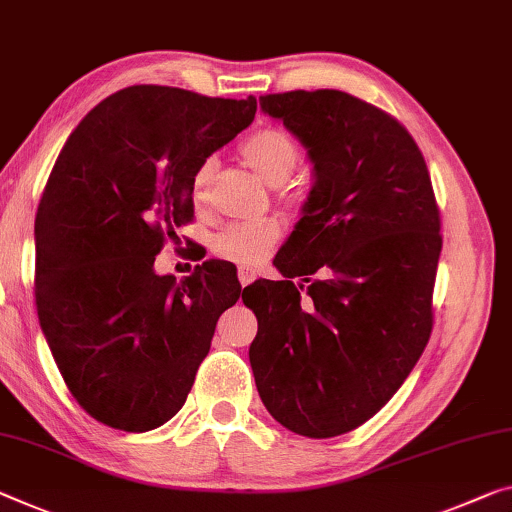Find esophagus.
<instances>
[{"label":"esophagus","mask_w":512,"mask_h":512,"mask_svg":"<svg viewBox=\"0 0 512 512\" xmlns=\"http://www.w3.org/2000/svg\"><path fill=\"white\" fill-rule=\"evenodd\" d=\"M255 278H257V271L255 269H248V266H239V282H241V287L250 285V282H253Z\"/></svg>","instance_id":"esophagus-1"}]
</instances>
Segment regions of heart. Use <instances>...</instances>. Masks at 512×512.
Instances as JSON below:
<instances>
[{
    "label": "heart",
    "instance_id": "obj_1",
    "mask_svg": "<svg viewBox=\"0 0 512 512\" xmlns=\"http://www.w3.org/2000/svg\"><path fill=\"white\" fill-rule=\"evenodd\" d=\"M241 157L266 184L280 186L294 175L300 161V148L285 129L262 127L241 143ZM214 170L216 164L207 159L193 175L191 193L198 205H202L209 196ZM280 234L282 230L278 221L232 223L216 234L212 246L214 253L223 259H230V262L241 266H255L278 246Z\"/></svg>",
    "mask_w": 512,
    "mask_h": 512
}]
</instances>
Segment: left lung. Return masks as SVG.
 Masks as SVG:
<instances>
[{
	"label": "left lung",
	"instance_id": "1",
	"mask_svg": "<svg viewBox=\"0 0 512 512\" xmlns=\"http://www.w3.org/2000/svg\"><path fill=\"white\" fill-rule=\"evenodd\" d=\"M305 145L314 186L275 257L285 278L243 296L257 316L250 367L275 421L335 437L392 399L433 330L440 209L424 154L399 120L342 91L259 97ZM283 257L280 258L279 255Z\"/></svg>",
	"mask_w": 512,
	"mask_h": 512
}]
</instances>
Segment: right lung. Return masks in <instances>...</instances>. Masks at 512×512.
I'll return each mask as SVG.
<instances>
[{"instance_id": "1", "label": "right lung", "mask_w": 512, "mask_h": 512, "mask_svg": "<svg viewBox=\"0 0 512 512\" xmlns=\"http://www.w3.org/2000/svg\"><path fill=\"white\" fill-rule=\"evenodd\" d=\"M257 100L170 86L109 95L68 136L36 214V307L56 367L93 419L145 433L177 415L216 321L246 294L230 266L157 275L193 218L191 180L253 123Z\"/></svg>"}]
</instances>
